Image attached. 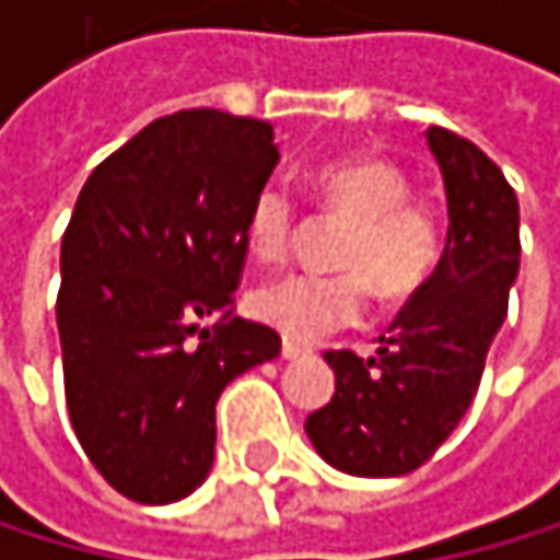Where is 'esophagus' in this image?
<instances>
[{"label":"esophagus","mask_w":560,"mask_h":560,"mask_svg":"<svg viewBox=\"0 0 560 560\" xmlns=\"http://www.w3.org/2000/svg\"><path fill=\"white\" fill-rule=\"evenodd\" d=\"M280 355H283V359H301V355H307V349L298 346V341H283V346H280Z\"/></svg>","instance_id":"esophagus-1"}]
</instances>
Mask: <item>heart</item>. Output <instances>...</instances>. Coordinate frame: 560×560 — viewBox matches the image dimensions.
Wrapping results in <instances>:
<instances>
[{"label":"heart","instance_id":"heart-1","mask_svg":"<svg viewBox=\"0 0 560 560\" xmlns=\"http://www.w3.org/2000/svg\"><path fill=\"white\" fill-rule=\"evenodd\" d=\"M407 177L380 156L338 160L314 174L325 211L349 219L335 262L346 273H287L259 283L249 314L290 341H317L355 325L365 311L370 280L383 298H407L441 259L444 229L438 211L407 198ZM298 232V205L280 184H262L246 211V243L256 259L277 262Z\"/></svg>","mask_w":560,"mask_h":560}]
</instances>
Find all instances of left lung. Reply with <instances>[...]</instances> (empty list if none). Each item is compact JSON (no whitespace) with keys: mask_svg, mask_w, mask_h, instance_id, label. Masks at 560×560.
<instances>
[{"mask_svg":"<svg viewBox=\"0 0 560 560\" xmlns=\"http://www.w3.org/2000/svg\"><path fill=\"white\" fill-rule=\"evenodd\" d=\"M448 195V238L373 359L325 352L335 397L307 417L314 452L338 472L393 479L421 468L472 404L520 273V205L476 143L431 126Z\"/></svg>","mask_w":560,"mask_h":560,"instance_id":"8db88e82","label":"left lung"}]
</instances>
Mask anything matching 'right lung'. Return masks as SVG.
Listing matches in <instances>:
<instances>
[{
    "label": "right lung",
    "instance_id": "add662e5",
    "mask_svg": "<svg viewBox=\"0 0 560 560\" xmlns=\"http://www.w3.org/2000/svg\"><path fill=\"white\" fill-rule=\"evenodd\" d=\"M280 163L273 126L214 108L136 132L81 187L60 243L63 397L84 455L136 503L190 497L214 404L280 335L232 311L246 211Z\"/></svg>",
    "mask_w": 560,
    "mask_h": 560
}]
</instances>
